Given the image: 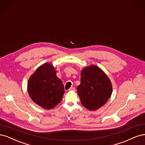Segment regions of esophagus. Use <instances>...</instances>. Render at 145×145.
Listing matches in <instances>:
<instances>
[{
  "mask_svg": "<svg viewBox=\"0 0 145 145\" xmlns=\"http://www.w3.org/2000/svg\"><path fill=\"white\" fill-rule=\"evenodd\" d=\"M69 90V91H75V88L72 87H71V88H70Z\"/></svg>",
  "mask_w": 145,
  "mask_h": 145,
  "instance_id": "obj_1",
  "label": "esophagus"
}]
</instances>
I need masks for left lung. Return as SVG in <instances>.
I'll list each match as a JSON object with an SVG mask.
<instances>
[{
	"mask_svg": "<svg viewBox=\"0 0 145 145\" xmlns=\"http://www.w3.org/2000/svg\"><path fill=\"white\" fill-rule=\"evenodd\" d=\"M108 77L99 67L91 65L82 69L78 95L82 105L88 110H96L108 101L112 93Z\"/></svg>",
	"mask_w": 145,
	"mask_h": 145,
	"instance_id": "left-lung-1",
	"label": "left lung"
}]
</instances>
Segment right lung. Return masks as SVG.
<instances>
[{
	"instance_id": "obj_1",
	"label": "right lung",
	"mask_w": 145,
	"mask_h": 145,
	"mask_svg": "<svg viewBox=\"0 0 145 145\" xmlns=\"http://www.w3.org/2000/svg\"><path fill=\"white\" fill-rule=\"evenodd\" d=\"M52 64L41 65L32 74L27 82V91L35 104L47 110L52 109L61 101L64 87L57 76Z\"/></svg>"
}]
</instances>
